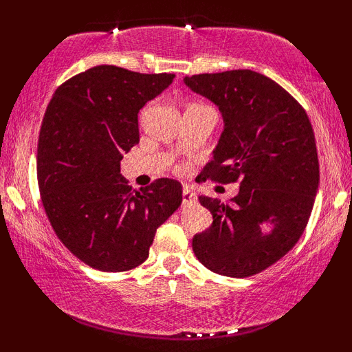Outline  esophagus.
Returning <instances> with one entry per match:
<instances>
[{"instance_id": "esophagus-1", "label": "esophagus", "mask_w": 352, "mask_h": 352, "mask_svg": "<svg viewBox=\"0 0 352 352\" xmlns=\"http://www.w3.org/2000/svg\"><path fill=\"white\" fill-rule=\"evenodd\" d=\"M182 204L184 205L197 204V194L189 186H184V189H182Z\"/></svg>"}]
</instances>
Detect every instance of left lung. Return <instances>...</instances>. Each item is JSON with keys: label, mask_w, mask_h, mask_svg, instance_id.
I'll return each instance as SVG.
<instances>
[{"label": "left lung", "mask_w": 352, "mask_h": 352, "mask_svg": "<svg viewBox=\"0 0 352 352\" xmlns=\"http://www.w3.org/2000/svg\"><path fill=\"white\" fill-rule=\"evenodd\" d=\"M184 83L223 113L224 131L206 176L240 182L230 204L199 197L213 223L195 235L192 250L221 276H254L285 256L309 221L319 187L311 122L292 94L258 72L192 75Z\"/></svg>", "instance_id": "obj_1"}]
</instances>
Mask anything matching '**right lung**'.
<instances>
[{
    "label": "right lung",
    "mask_w": 352,
    "mask_h": 352,
    "mask_svg": "<svg viewBox=\"0 0 352 352\" xmlns=\"http://www.w3.org/2000/svg\"><path fill=\"white\" fill-rule=\"evenodd\" d=\"M173 80L98 65L62 83L47 104L36 153L43 206L60 242L98 271L146 261L157 229L182 201L175 179L131 190L120 175L123 153L139 142V110Z\"/></svg>",
    "instance_id": "add662e5"
}]
</instances>
